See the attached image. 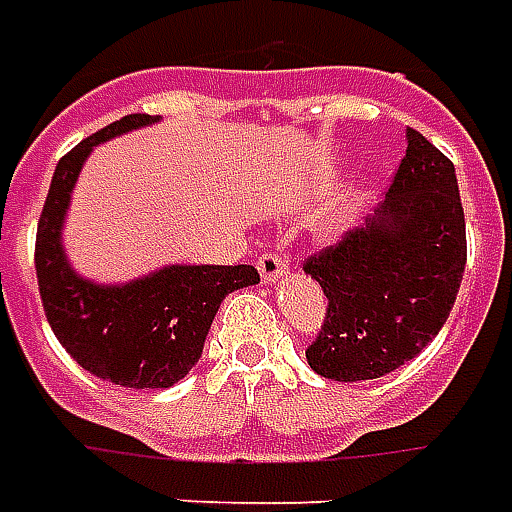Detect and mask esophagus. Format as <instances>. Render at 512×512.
I'll return each mask as SVG.
<instances>
[{
    "mask_svg": "<svg viewBox=\"0 0 512 512\" xmlns=\"http://www.w3.org/2000/svg\"><path fill=\"white\" fill-rule=\"evenodd\" d=\"M257 272L269 283V280H277V277H283V274L289 272V260H286V255L269 249V252H263V255L257 257Z\"/></svg>",
    "mask_w": 512,
    "mask_h": 512,
    "instance_id": "esophagus-1",
    "label": "esophagus"
}]
</instances>
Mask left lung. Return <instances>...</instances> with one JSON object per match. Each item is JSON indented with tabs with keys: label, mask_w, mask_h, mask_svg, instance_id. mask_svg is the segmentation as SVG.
Returning a JSON list of instances; mask_svg holds the SVG:
<instances>
[{
	"label": "left lung",
	"mask_w": 512,
	"mask_h": 512,
	"mask_svg": "<svg viewBox=\"0 0 512 512\" xmlns=\"http://www.w3.org/2000/svg\"><path fill=\"white\" fill-rule=\"evenodd\" d=\"M467 263L465 212L445 152L416 130L374 218L303 260L328 297L306 348L326 379L360 382L414 360L445 326Z\"/></svg>",
	"instance_id": "left-lung-1"
}]
</instances>
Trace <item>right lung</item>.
<instances>
[{
    "label": "right lung",
    "mask_w": 512,
    "mask_h": 512,
    "mask_svg": "<svg viewBox=\"0 0 512 512\" xmlns=\"http://www.w3.org/2000/svg\"><path fill=\"white\" fill-rule=\"evenodd\" d=\"M124 115L62 155L36 229V280L47 323L84 371L124 388H169L201 360L203 340L229 291L255 286V266H169L118 289H104L67 266L59 243L70 189L90 150L152 124Z\"/></svg>",
    "instance_id": "right-lung-1"
}]
</instances>
